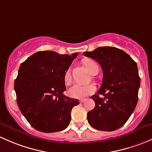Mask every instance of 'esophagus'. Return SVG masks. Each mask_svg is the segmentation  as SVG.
Instances as JSON below:
<instances>
[{
  "mask_svg": "<svg viewBox=\"0 0 152 152\" xmlns=\"http://www.w3.org/2000/svg\"><path fill=\"white\" fill-rule=\"evenodd\" d=\"M79 101H80V103H83L84 101H85V99H80Z\"/></svg>",
  "mask_w": 152,
  "mask_h": 152,
  "instance_id": "esophagus-1",
  "label": "esophagus"
}]
</instances>
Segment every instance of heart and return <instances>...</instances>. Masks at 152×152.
<instances>
[{
	"mask_svg": "<svg viewBox=\"0 0 152 152\" xmlns=\"http://www.w3.org/2000/svg\"><path fill=\"white\" fill-rule=\"evenodd\" d=\"M83 64L86 67L91 74L94 75L99 71V66L94 60L86 58L83 60ZM64 80L66 83H69L71 81V71L69 69L65 73ZM96 91L95 86L90 84V85H80V84H75L69 89V95L71 97L75 99H81L86 97L89 95L94 94Z\"/></svg>",
	"mask_w": 152,
	"mask_h": 152,
	"instance_id": "b5f03b06",
	"label": "heart"
}]
</instances>
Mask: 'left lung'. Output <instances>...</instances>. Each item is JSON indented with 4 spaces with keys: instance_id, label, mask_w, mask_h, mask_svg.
Wrapping results in <instances>:
<instances>
[{
    "instance_id": "obj_1",
    "label": "left lung",
    "mask_w": 152,
    "mask_h": 152,
    "mask_svg": "<svg viewBox=\"0 0 152 152\" xmlns=\"http://www.w3.org/2000/svg\"><path fill=\"white\" fill-rule=\"evenodd\" d=\"M83 54L96 60L103 72L101 87L91 97L95 107L88 113V121L98 130H116L129 119L138 100L140 79L137 64L127 53L113 47Z\"/></svg>"
}]
</instances>
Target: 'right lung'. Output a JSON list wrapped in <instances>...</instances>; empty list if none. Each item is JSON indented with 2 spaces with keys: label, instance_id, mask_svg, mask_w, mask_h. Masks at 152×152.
Segmentation results:
<instances>
[{
  "label": "right lung",
  "instance_id": "right-lung-1",
  "mask_svg": "<svg viewBox=\"0 0 152 152\" xmlns=\"http://www.w3.org/2000/svg\"><path fill=\"white\" fill-rule=\"evenodd\" d=\"M77 55L39 51L20 65L15 80L17 102L22 114L37 130L59 132L69 124L72 109L79 101L63 94L64 75Z\"/></svg>",
  "mask_w": 152,
  "mask_h": 152
}]
</instances>
